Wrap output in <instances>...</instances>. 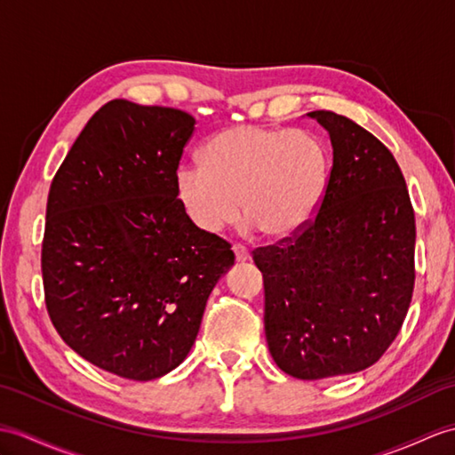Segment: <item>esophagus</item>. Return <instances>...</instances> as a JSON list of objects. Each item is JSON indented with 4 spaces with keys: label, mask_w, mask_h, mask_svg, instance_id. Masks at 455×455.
Masks as SVG:
<instances>
[{
    "label": "esophagus",
    "mask_w": 455,
    "mask_h": 455,
    "mask_svg": "<svg viewBox=\"0 0 455 455\" xmlns=\"http://www.w3.org/2000/svg\"><path fill=\"white\" fill-rule=\"evenodd\" d=\"M232 251H235L236 261H246V259H250V253H248V250H246L244 246L235 244V246H232Z\"/></svg>",
    "instance_id": "1"
}]
</instances>
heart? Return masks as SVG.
Here are the masks:
<instances>
[{
	"label": "heart",
	"instance_id": "b5f03b06",
	"mask_svg": "<svg viewBox=\"0 0 455 455\" xmlns=\"http://www.w3.org/2000/svg\"><path fill=\"white\" fill-rule=\"evenodd\" d=\"M327 178V153L312 133L232 125L205 145L204 163L178 166L174 188L186 217L207 235L235 223L242 207V230L284 240L310 223Z\"/></svg>",
	"mask_w": 455,
	"mask_h": 455
}]
</instances>
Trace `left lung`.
<instances>
[{
	"label": "left lung",
	"mask_w": 455,
	"mask_h": 455,
	"mask_svg": "<svg viewBox=\"0 0 455 455\" xmlns=\"http://www.w3.org/2000/svg\"><path fill=\"white\" fill-rule=\"evenodd\" d=\"M333 166L299 235L253 250L273 361L299 379L361 372L394 343L415 287V213L387 147L353 120L308 112Z\"/></svg>",
	"instance_id": "1"
}]
</instances>
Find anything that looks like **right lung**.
<instances>
[{
    "mask_svg": "<svg viewBox=\"0 0 455 455\" xmlns=\"http://www.w3.org/2000/svg\"><path fill=\"white\" fill-rule=\"evenodd\" d=\"M194 116L116 99L94 112L52 180L42 242L50 320L84 361L149 382L184 361L227 240L192 225L174 176Z\"/></svg>",
    "mask_w": 455,
    "mask_h": 455,
    "instance_id": "obj_1",
    "label": "right lung"
}]
</instances>
